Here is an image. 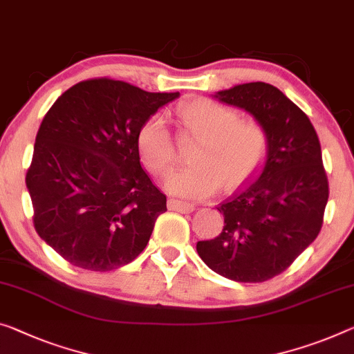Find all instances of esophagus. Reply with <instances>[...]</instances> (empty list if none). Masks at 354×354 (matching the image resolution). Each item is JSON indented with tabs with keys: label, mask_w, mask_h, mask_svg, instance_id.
<instances>
[{
	"label": "esophagus",
	"mask_w": 354,
	"mask_h": 354,
	"mask_svg": "<svg viewBox=\"0 0 354 354\" xmlns=\"http://www.w3.org/2000/svg\"><path fill=\"white\" fill-rule=\"evenodd\" d=\"M167 207H169V210L180 212V214H192V212L194 210V205L193 204L183 203V201H178V199H169V201H167Z\"/></svg>",
	"instance_id": "1"
}]
</instances>
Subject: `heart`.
Masks as SVG:
<instances>
[{
    "label": "heart",
    "instance_id": "1",
    "mask_svg": "<svg viewBox=\"0 0 354 354\" xmlns=\"http://www.w3.org/2000/svg\"><path fill=\"white\" fill-rule=\"evenodd\" d=\"M178 118L189 134L201 139L193 153L194 166L171 172L165 188L187 199H205L237 188L258 169L268 149L264 128L253 120H239L237 111L207 97H198L178 109ZM140 158L151 172L165 174L176 161L172 136L161 117H151L138 133Z\"/></svg>",
    "mask_w": 354,
    "mask_h": 354
}]
</instances>
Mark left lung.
<instances>
[{"label": "left lung", "instance_id": "obj_1", "mask_svg": "<svg viewBox=\"0 0 354 354\" xmlns=\"http://www.w3.org/2000/svg\"><path fill=\"white\" fill-rule=\"evenodd\" d=\"M212 96L248 112L268 149L253 176L216 207L225 216L220 236L196 250L216 274L258 283L290 268L322 230L329 198L322 147L308 117L274 85L241 84Z\"/></svg>", "mask_w": 354, "mask_h": 354}]
</instances>
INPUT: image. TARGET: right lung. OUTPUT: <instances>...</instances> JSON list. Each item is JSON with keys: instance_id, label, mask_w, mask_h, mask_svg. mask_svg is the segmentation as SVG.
<instances>
[{"instance_id": "obj_1", "label": "right lung", "mask_w": 354, "mask_h": 354, "mask_svg": "<svg viewBox=\"0 0 354 354\" xmlns=\"http://www.w3.org/2000/svg\"><path fill=\"white\" fill-rule=\"evenodd\" d=\"M178 96L91 79L48 109L25 182L36 231L59 257L106 272L142 253L167 207L140 166L138 133Z\"/></svg>"}]
</instances>
